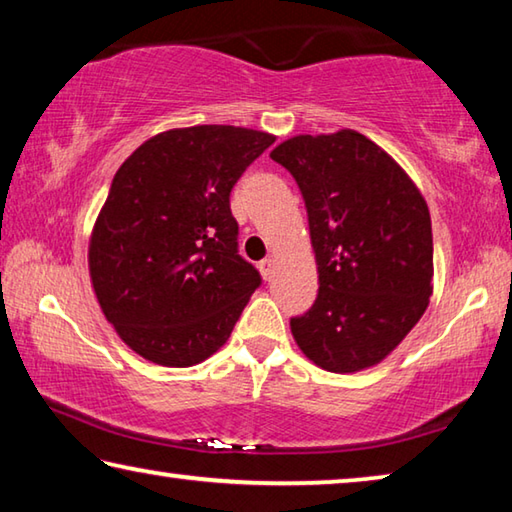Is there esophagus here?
<instances>
[{"mask_svg":"<svg viewBox=\"0 0 512 512\" xmlns=\"http://www.w3.org/2000/svg\"><path fill=\"white\" fill-rule=\"evenodd\" d=\"M273 259H262V262H259V273H262V277L264 280H271L273 277Z\"/></svg>","mask_w":512,"mask_h":512,"instance_id":"esophagus-1","label":"esophagus"}]
</instances>
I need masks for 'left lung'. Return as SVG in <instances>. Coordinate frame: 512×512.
Masks as SVG:
<instances>
[{"label": "left lung", "mask_w": 512, "mask_h": 512, "mask_svg": "<svg viewBox=\"0 0 512 512\" xmlns=\"http://www.w3.org/2000/svg\"><path fill=\"white\" fill-rule=\"evenodd\" d=\"M305 198L318 298L291 318L318 368L359 372L391 354L429 307L433 239L427 201L400 164L350 128L296 135L271 151Z\"/></svg>", "instance_id": "obj_1"}]
</instances>
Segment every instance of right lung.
Here are the masks:
<instances>
[{
    "mask_svg": "<svg viewBox=\"0 0 512 512\" xmlns=\"http://www.w3.org/2000/svg\"><path fill=\"white\" fill-rule=\"evenodd\" d=\"M275 135L189 126L153 135L112 178L88 266L103 316L146 361L189 368L230 339L262 282L237 253L230 192Z\"/></svg>",
    "mask_w": 512,
    "mask_h": 512,
    "instance_id": "1",
    "label": "right lung"
}]
</instances>
